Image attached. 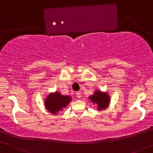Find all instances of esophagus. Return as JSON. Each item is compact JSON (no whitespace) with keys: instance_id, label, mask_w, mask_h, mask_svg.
I'll use <instances>...</instances> for the list:
<instances>
[{"instance_id":"esophagus-1","label":"esophagus","mask_w":153,"mask_h":153,"mask_svg":"<svg viewBox=\"0 0 153 153\" xmlns=\"http://www.w3.org/2000/svg\"><path fill=\"white\" fill-rule=\"evenodd\" d=\"M76 96L77 97H78V99H80V98H81V93H80V91H78V92L76 93Z\"/></svg>"}]
</instances>
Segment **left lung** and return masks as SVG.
Masks as SVG:
<instances>
[{
    "instance_id": "1",
    "label": "left lung",
    "mask_w": 153,
    "mask_h": 153,
    "mask_svg": "<svg viewBox=\"0 0 153 153\" xmlns=\"http://www.w3.org/2000/svg\"><path fill=\"white\" fill-rule=\"evenodd\" d=\"M89 100L97 105V109L99 111L106 109L110 103V96L106 92L96 90L92 96H89Z\"/></svg>"
}]
</instances>
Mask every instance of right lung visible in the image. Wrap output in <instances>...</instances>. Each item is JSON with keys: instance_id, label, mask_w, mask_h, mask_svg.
I'll list each match as a JSON object with an SVG mask.
<instances>
[{"instance_id": "right-lung-1", "label": "right lung", "mask_w": 153, "mask_h": 153, "mask_svg": "<svg viewBox=\"0 0 153 153\" xmlns=\"http://www.w3.org/2000/svg\"><path fill=\"white\" fill-rule=\"evenodd\" d=\"M72 101L71 96H64L59 92L50 93L45 100V106L47 110L54 115L62 111L64 108Z\"/></svg>"}]
</instances>
